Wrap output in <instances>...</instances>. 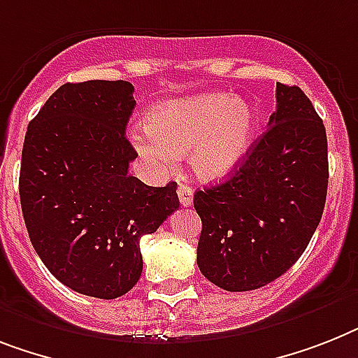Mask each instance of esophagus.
<instances>
[{
    "mask_svg": "<svg viewBox=\"0 0 358 358\" xmlns=\"http://www.w3.org/2000/svg\"><path fill=\"white\" fill-rule=\"evenodd\" d=\"M177 196H179V201H181L182 206H190L192 199H194V190H192L188 185H179V190H177Z\"/></svg>",
    "mask_w": 358,
    "mask_h": 358,
    "instance_id": "obj_1",
    "label": "esophagus"
}]
</instances>
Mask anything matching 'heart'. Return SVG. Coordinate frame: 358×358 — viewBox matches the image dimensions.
I'll return each instance as SVG.
<instances>
[{
  "label": "heart",
  "instance_id": "obj_1",
  "mask_svg": "<svg viewBox=\"0 0 358 358\" xmlns=\"http://www.w3.org/2000/svg\"><path fill=\"white\" fill-rule=\"evenodd\" d=\"M256 115L245 100L223 93L162 102L148 115L131 144L148 166L164 172L190 152V166L205 181H221L249 152Z\"/></svg>",
  "mask_w": 358,
  "mask_h": 358
}]
</instances>
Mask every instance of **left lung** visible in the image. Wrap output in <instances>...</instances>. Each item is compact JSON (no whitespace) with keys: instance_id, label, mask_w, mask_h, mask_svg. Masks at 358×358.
Masks as SVG:
<instances>
[{"instance_id":"8db88e82","label":"left lung","mask_w":358,"mask_h":358,"mask_svg":"<svg viewBox=\"0 0 358 358\" xmlns=\"http://www.w3.org/2000/svg\"><path fill=\"white\" fill-rule=\"evenodd\" d=\"M276 111L234 176L197 190V265L225 291L267 285L296 264L324 214L327 137L296 85L276 84Z\"/></svg>"}]
</instances>
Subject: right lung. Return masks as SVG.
<instances>
[{
  "label": "right lung",
  "mask_w": 358,
  "mask_h": 358,
  "mask_svg": "<svg viewBox=\"0 0 358 358\" xmlns=\"http://www.w3.org/2000/svg\"><path fill=\"white\" fill-rule=\"evenodd\" d=\"M135 108L126 80L64 84L25 133L20 201L31 243L49 273L85 296L113 300L143 273L141 238L179 208L177 182L128 176Z\"/></svg>",
  "instance_id": "right-lung-1"
}]
</instances>
